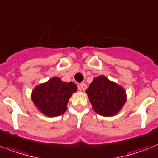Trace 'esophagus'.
<instances>
[{
	"instance_id": "obj_1",
	"label": "esophagus",
	"mask_w": 158,
	"mask_h": 158,
	"mask_svg": "<svg viewBox=\"0 0 158 158\" xmlns=\"http://www.w3.org/2000/svg\"><path fill=\"white\" fill-rule=\"evenodd\" d=\"M79 88H80V90H82V91H84V90H86V88H87V85H86L85 83H81L80 84H79Z\"/></svg>"
}]
</instances>
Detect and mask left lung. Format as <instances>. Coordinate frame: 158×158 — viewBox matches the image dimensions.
Masks as SVG:
<instances>
[{
    "label": "left lung",
    "instance_id": "8db88e82",
    "mask_svg": "<svg viewBox=\"0 0 158 158\" xmlns=\"http://www.w3.org/2000/svg\"><path fill=\"white\" fill-rule=\"evenodd\" d=\"M87 93L94 111L103 116L116 115L126 101L124 89L103 75L93 79Z\"/></svg>",
    "mask_w": 158,
    "mask_h": 158
}]
</instances>
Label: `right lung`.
<instances>
[{"label": "right lung", "mask_w": 158, "mask_h": 158, "mask_svg": "<svg viewBox=\"0 0 158 158\" xmlns=\"http://www.w3.org/2000/svg\"><path fill=\"white\" fill-rule=\"evenodd\" d=\"M76 90L77 86L74 83H64L59 78L54 77L47 83L35 87L32 99L46 116H61L67 110L69 98Z\"/></svg>", "instance_id": "1"}]
</instances>
